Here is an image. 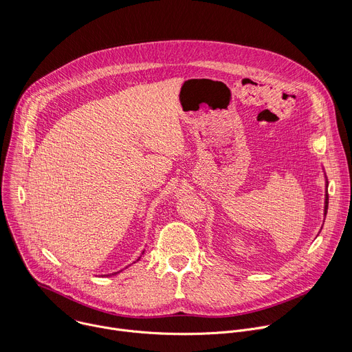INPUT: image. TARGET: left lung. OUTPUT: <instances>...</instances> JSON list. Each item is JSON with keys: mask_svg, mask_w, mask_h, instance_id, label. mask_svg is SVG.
I'll list each match as a JSON object with an SVG mask.
<instances>
[{"mask_svg": "<svg viewBox=\"0 0 352 352\" xmlns=\"http://www.w3.org/2000/svg\"><path fill=\"white\" fill-rule=\"evenodd\" d=\"M326 178V193H324V217L327 214V208H329V193H327V186H329V182H327V177Z\"/></svg>", "mask_w": 352, "mask_h": 352, "instance_id": "obj_1", "label": "left lung"}]
</instances>
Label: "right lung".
Here are the masks:
<instances>
[{
  "mask_svg": "<svg viewBox=\"0 0 352 352\" xmlns=\"http://www.w3.org/2000/svg\"><path fill=\"white\" fill-rule=\"evenodd\" d=\"M142 255H143V252H142ZM139 259H140V258H139ZM139 259H138V261H139ZM117 273H120V272H116V273H111V274H104V276L109 277V276H113V274H117Z\"/></svg>",
  "mask_w": 352,
  "mask_h": 352,
  "instance_id": "obj_1",
  "label": "right lung"
}]
</instances>
